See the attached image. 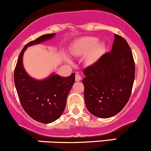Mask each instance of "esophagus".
Listing matches in <instances>:
<instances>
[{"label": "esophagus", "mask_w": 151, "mask_h": 151, "mask_svg": "<svg viewBox=\"0 0 151 151\" xmlns=\"http://www.w3.org/2000/svg\"><path fill=\"white\" fill-rule=\"evenodd\" d=\"M81 80V76L79 74H76V81H79Z\"/></svg>", "instance_id": "esophagus-1"}]
</instances>
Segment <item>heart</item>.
Listing matches in <instances>:
<instances>
[{"label":"heart","mask_w":151,"mask_h":151,"mask_svg":"<svg viewBox=\"0 0 151 151\" xmlns=\"http://www.w3.org/2000/svg\"><path fill=\"white\" fill-rule=\"evenodd\" d=\"M97 41V38L93 37H83L75 44L73 51L76 54H84L92 49L87 57V60L88 63L95 62L104 50L103 44H96Z\"/></svg>","instance_id":"heart-1"}]
</instances>
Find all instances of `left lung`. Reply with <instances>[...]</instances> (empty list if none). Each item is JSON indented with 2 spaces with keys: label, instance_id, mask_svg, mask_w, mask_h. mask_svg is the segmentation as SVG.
Masks as SVG:
<instances>
[{
  "label": "left lung",
  "instance_id": "obj_1",
  "mask_svg": "<svg viewBox=\"0 0 151 151\" xmlns=\"http://www.w3.org/2000/svg\"><path fill=\"white\" fill-rule=\"evenodd\" d=\"M135 68L130 47L123 37L114 35L111 52L84 69V99L89 112L109 118L119 112L130 96Z\"/></svg>",
  "mask_w": 151,
  "mask_h": 151
}]
</instances>
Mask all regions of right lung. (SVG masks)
<instances>
[{
  "label": "right lung",
  "mask_w": 151,
  "mask_h": 151,
  "mask_svg": "<svg viewBox=\"0 0 151 151\" xmlns=\"http://www.w3.org/2000/svg\"><path fill=\"white\" fill-rule=\"evenodd\" d=\"M55 33L38 37L24 46L18 58L14 70V83L21 104L35 120L48 124L62 115L68 95L75 82V73L68 77L52 73L42 80L31 77L24 68L23 55L28 47L51 40Z\"/></svg>",
  "instance_id": "1"
}]
</instances>
